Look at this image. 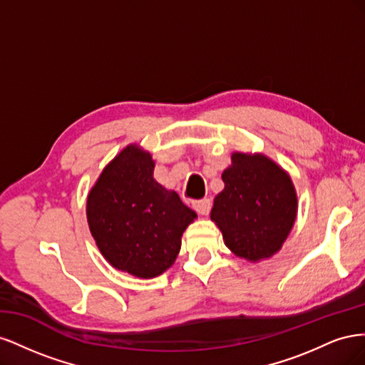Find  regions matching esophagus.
Masks as SVG:
<instances>
[{"label": "esophagus", "instance_id": "esophagus-1", "mask_svg": "<svg viewBox=\"0 0 365 365\" xmlns=\"http://www.w3.org/2000/svg\"><path fill=\"white\" fill-rule=\"evenodd\" d=\"M210 207H212V202H210V200H200V201H195L193 202V208L196 210L197 213L200 215H208V212H210Z\"/></svg>", "mask_w": 365, "mask_h": 365}]
</instances>
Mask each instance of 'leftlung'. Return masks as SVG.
<instances>
[{
    "label": "left lung",
    "mask_w": 365,
    "mask_h": 365,
    "mask_svg": "<svg viewBox=\"0 0 365 365\" xmlns=\"http://www.w3.org/2000/svg\"><path fill=\"white\" fill-rule=\"evenodd\" d=\"M222 181L210 217L224 244L251 263L271 259L297 219L298 197L289 173L263 153L233 152Z\"/></svg>",
    "instance_id": "1"
}]
</instances>
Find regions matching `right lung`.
Returning a JSON list of instances; mask_svg holds the SVG:
<instances>
[{"instance_id": "obj_1", "label": "right lung", "mask_w": 365, "mask_h": 365, "mask_svg": "<svg viewBox=\"0 0 365 365\" xmlns=\"http://www.w3.org/2000/svg\"><path fill=\"white\" fill-rule=\"evenodd\" d=\"M150 152L128 145L109 161L86 197V219L102 256L138 279L168 271L185 228L197 217L153 178Z\"/></svg>"}]
</instances>
